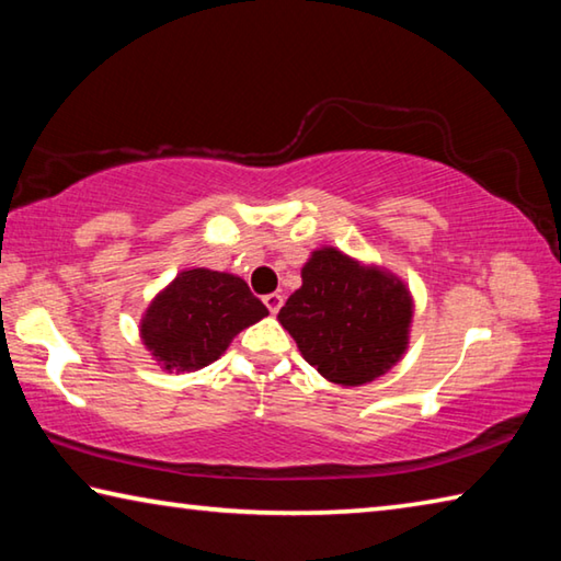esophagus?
Returning a JSON list of instances; mask_svg holds the SVG:
<instances>
[{"instance_id":"esophagus-1","label":"esophagus","mask_w":561,"mask_h":561,"mask_svg":"<svg viewBox=\"0 0 561 561\" xmlns=\"http://www.w3.org/2000/svg\"><path fill=\"white\" fill-rule=\"evenodd\" d=\"M282 304H284V297H282V294H277V291L267 294V297H264V307L270 309V314H277V311L282 309Z\"/></svg>"}]
</instances>
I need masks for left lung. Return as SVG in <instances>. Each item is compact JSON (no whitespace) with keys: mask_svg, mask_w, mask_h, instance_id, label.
<instances>
[{"mask_svg":"<svg viewBox=\"0 0 561 561\" xmlns=\"http://www.w3.org/2000/svg\"><path fill=\"white\" fill-rule=\"evenodd\" d=\"M411 317L413 301L401 279L324 247L304 264L301 287L277 319L321 376L360 386L403 356Z\"/></svg>","mask_w":561,"mask_h":561,"instance_id":"1","label":"left lung"}]
</instances>
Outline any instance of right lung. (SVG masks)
<instances>
[{
	"instance_id": "add662e5",
	"label": "right lung",
	"mask_w": 561,
	"mask_h": 561,
	"mask_svg": "<svg viewBox=\"0 0 561 561\" xmlns=\"http://www.w3.org/2000/svg\"><path fill=\"white\" fill-rule=\"evenodd\" d=\"M270 311L234 274L185 270L150 304L140 339L165 371H197Z\"/></svg>"
}]
</instances>
